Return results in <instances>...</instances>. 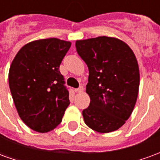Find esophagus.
Instances as JSON below:
<instances>
[{
    "label": "esophagus",
    "mask_w": 160,
    "mask_h": 160,
    "mask_svg": "<svg viewBox=\"0 0 160 160\" xmlns=\"http://www.w3.org/2000/svg\"><path fill=\"white\" fill-rule=\"evenodd\" d=\"M83 91H84L83 87H80L78 89H75V92H79V93H80V92H82Z\"/></svg>",
    "instance_id": "obj_1"
}]
</instances>
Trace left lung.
<instances>
[{"instance_id": "1", "label": "left lung", "mask_w": 160, "mask_h": 160, "mask_svg": "<svg viewBox=\"0 0 160 160\" xmlns=\"http://www.w3.org/2000/svg\"><path fill=\"white\" fill-rule=\"evenodd\" d=\"M89 69L87 93L90 105L82 111L85 123L98 133L118 130L132 114L140 86L133 50L123 41L98 37L75 42Z\"/></svg>"}]
</instances>
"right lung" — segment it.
Wrapping results in <instances>:
<instances>
[{
    "instance_id": "right-lung-1",
    "label": "right lung",
    "mask_w": 160,
    "mask_h": 160,
    "mask_svg": "<svg viewBox=\"0 0 160 160\" xmlns=\"http://www.w3.org/2000/svg\"><path fill=\"white\" fill-rule=\"evenodd\" d=\"M71 42L58 38L35 40L16 54L8 82L19 118L32 130L46 133L56 128L69 105L60 64Z\"/></svg>"
}]
</instances>
